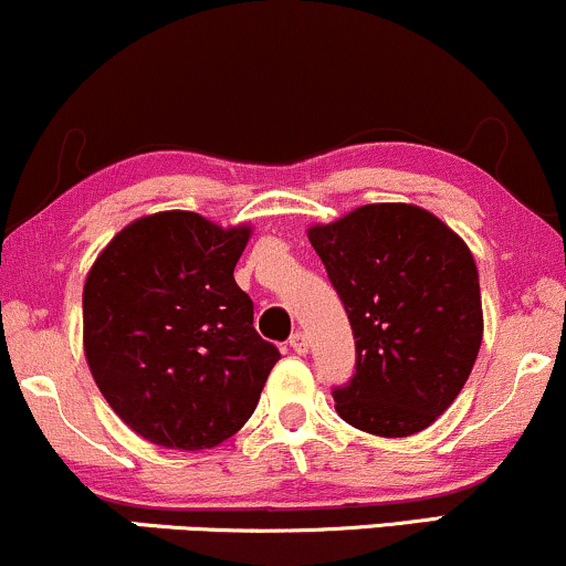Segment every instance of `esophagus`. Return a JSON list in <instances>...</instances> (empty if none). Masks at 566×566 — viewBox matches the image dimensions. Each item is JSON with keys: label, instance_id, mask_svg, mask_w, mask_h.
<instances>
[{"label": "esophagus", "instance_id": "obj_1", "mask_svg": "<svg viewBox=\"0 0 566 566\" xmlns=\"http://www.w3.org/2000/svg\"><path fill=\"white\" fill-rule=\"evenodd\" d=\"M289 344H291V349L296 352V355H304V352L310 349L307 334H304V331H294V334H291V338H289Z\"/></svg>", "mask_w": 566, "mask_h": 566}]
</instances>
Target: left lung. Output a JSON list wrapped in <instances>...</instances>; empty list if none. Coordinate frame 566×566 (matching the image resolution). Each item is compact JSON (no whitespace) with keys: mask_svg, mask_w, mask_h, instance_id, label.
Here are the masks:
<instances>
[{"mask_svg":"<svg viewBox=\"0 0 566 566\" xmlns=\"http://www.w3.org/2000/svg\"><path fill=\"white\" fill-rule=\"evenodd\" d=\"M307 235L355 336V374L334 389L336 413L376 437L427 429L480 355V275L469 245L410 203L360 206Z\"/></svg>","mask_w":566,"mask_h":566,"instance_id":"1","label":"left lung"}]
</instances>
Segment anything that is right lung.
I'll return each mask as SVG.
<instances>
[{
	"mask_svg": "<svg viewBox=\"0 0 566 566\" xmlns=\"http://www.w3.org/2000/svg\"><path fill=\"white\" fill-rule=\"evenodd\" d=\"M249 235L192 211H161L118 232L86 275V363L118 418L153 444L224 442L281 360L232 277Z\"/></svg>",
	"mask_w": 566,
	"mask_h": 566,
	"instance_id": "obj_1",
	"label": "right lung"
}]
</instances>
